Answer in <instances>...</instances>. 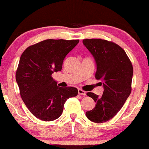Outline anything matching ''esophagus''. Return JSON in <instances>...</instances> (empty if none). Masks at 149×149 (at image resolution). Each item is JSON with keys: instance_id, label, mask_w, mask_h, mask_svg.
Instances as JSON below:
<instances>
[{"instance_id": "34e87169", "label": "esophagus", "mask_w": 149, "mask_h": 149, "mask_svg": "<svg viewBox=\"0 0 149 149\" xmlns=\"http://www.w3.org/2000/svg\"><path fill=\"white\" fill-rule=\"evenodd\" d=\"M78 94H79V95H81V96H85L86 95V92H84V91L82 90V89H78Z\"/></svg>"}]
</instances>
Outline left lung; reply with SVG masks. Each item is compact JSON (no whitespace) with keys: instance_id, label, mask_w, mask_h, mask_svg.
Wrapping results in <instances>:
<instances>
[{"instance_id":"left-lung-1","label":"left lung","mask_w":149,"mask_h":149,"mask_svg":"<svg viewBox=\"0 0 149 149\" xmlns=\"http://www.w3.org/2000/svg\"><path fill=\"white\" fill-rule=\"evenodd\" d=\"M82 42L94 57L95 78L102 81L104 88L102 97L87 94L96 105L86 116L93 122L104 123L119 112L130 95L133 67L125 51L115 43L102 39H85Z\"/></svg>"}]
</instances>
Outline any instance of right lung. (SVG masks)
<instances>
[{
	"instance_id": "right-lung-1",
	"label": "right lung",
	"mask_w": 149,
	"mask_h": 149,
	"mask_svg": "<svg viewBox=\"0 0 149 149\" xmlns=\"http://www.w3.org/2000/svg\"><path fill=\"white\" fill-rule=\"evenodd\" d=\"M79 41L45 40L28 47L22 54L15 79L22 100L38 119H57L67 100L77 95V88L58 87L52 74L61 71L64 59Z\"/></svg>"
}]
</instances>
